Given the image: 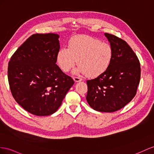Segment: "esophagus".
Listing matches in <instances>:
<instances>
[{"label":"esophagus","mask_w":154,"mask_h":154,"mask_svg":"<svg viewBox=\"0 0 154 154\" xmlns=\"http://www.w3.org/2000/svg\"><path fill=\"white\" fill-rule=\"evenodd\" d=\"M73 80L77 82L81 81H82V79H81V78H79V77H73Z\"/></svg>","instance_id":"1"}]
</instances>
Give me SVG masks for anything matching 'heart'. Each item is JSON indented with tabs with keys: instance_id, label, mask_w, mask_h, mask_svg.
Masks as SVG:
<instances>
[{
	"instance_id": "1",
	"label": "heart",
	"mask_w": 154,
	"mask_h": 154,
	"mask_svg": "<svg viewBox=\"0 0 154 154\" xmlns=\"http://www.w3.org/2000/svg\"><path fill=\"white\" fill-rule=\"evenodd\" d=\"M113 57V50L107 42L86 35L72 38L68 48L58 51L57 61L60 68L67 72L77 64L79 71L88 77L100 75L108 69Z\"/></svg>"
}]
</instances>
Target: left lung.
Listing matches in <instances>:
<instances>
[{"instance_id": "1", "label": "left lung", "mask_w": 154, "mask_h": 154, "mask_svg": "<svg viewBox=\"0 0 154 154\" xmlns=\"http://www.w3.org/2000/svg\"><path fill=\"white\" fill-rule=\"evenodd\" d=\"M113 57L108 69L94 79L86 81V100L93 109L112 112L123 108L137 94L140 65L136 54L125 41L105 33Z\"/></svg>"}]
</instances>
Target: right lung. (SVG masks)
<instances>
[{
  "label": "right lung",
  "mask_w": 154,
  "mask_h": 154,
  "mask_svg": "<svg viewBox=\"0 0 154 154\" xmlns=\"http://www.w3.org/2000/svg\"><path fill=\"white\" fill-rule=\"evenodd\" d=\"M57 34H34L11 56L8 79L15 100L26 111L36 116L56 112L73 79L56 64L60 49Z\"/></svg>",
  "instance_id": "obj_1"
}]
</instances>
